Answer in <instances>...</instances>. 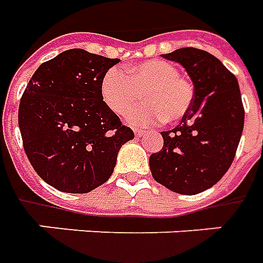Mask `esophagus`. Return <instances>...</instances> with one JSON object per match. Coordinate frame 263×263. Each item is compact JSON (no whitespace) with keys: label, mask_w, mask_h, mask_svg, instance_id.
Here are the masks:
<instances>
[{"label":"esophagus","mask_w":263,"mask_h":263,"mask_svg":"<svg viewBox=\"0 0 263 263\" xmlns=\"http://www.w3.org/2000/svg\"><path fill=\"white\" fill-rule=\"evenodd\" d=\"M135 135L136 137H141V136L146 135V132H144V130H140V128H135Z\"/></svg>","instance_id":"obj_1"}]
</instances>
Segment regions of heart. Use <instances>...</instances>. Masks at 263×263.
<instances>
[{
    "instance_id": "1",
    "label": "heart",
    "mask_w": 263,
    "mask_h": 263,
    "mask_svg": "<svg viewBox=\"0 0 263 263\" xmlns=\"http://www.w3.org/2000/svg\"><path fill=\"white\" fill-rule=\"evenodd\" d=\"M100 93L105 103L119 116L127 115L133 126H148L158 120L176 122L193 105L194 89L191 83L178 75V69L165 61H147L132 65L126 75L116 68L109 69L100 82Z\"/></svg>"
}]
</instances>
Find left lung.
Listing matches in <instances>:
<instances>
[{"mask_svg":"<svg viewBox=\"0 0 263 263\" xmlns=\"http://www.w3.org/2000/svg\"><path fill=\"white\" fill-rule=\"evenodd\" d=\"M180 63L194 85V100L180 124L161 132L164 146L150 156L153 178L178 194L194 195L217 184L234 161L245 110L234 73L197 48L161 55Z\"/></svg>","mask_w":263,"mask_h":263,"instance_id":"obj_1","label":"left lung"}]
</instances>
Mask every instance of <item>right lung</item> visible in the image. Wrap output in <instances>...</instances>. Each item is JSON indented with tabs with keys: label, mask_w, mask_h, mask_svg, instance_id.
<instances>
[{
	"label": "right lung",
	"mask_w": 263,
	"mask_h": 263,
	"mask_svg": "<svg viewBox=\"0 0 263 263\" xmlns=\"http://www.w3.org/2000/svg\"><path fill=\"white\" fill-rule=\"evenodd\" d=\"M119 59L69 49L39 66L22 95L18 124L38 176L63 193L85 194L115 170L133 130L106 105L100 82Z\"/></svg>",
	"instance_id": "add662e5"
}]
</instances>
